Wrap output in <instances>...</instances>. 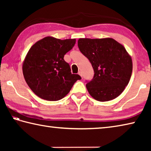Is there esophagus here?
<instances>
[{"label": "esophagus", "instance_id": "obj_1", "mask_svg": "<svg viewBox=\"0 0 151 151\" xmlns=\"http://www.w3.org/2000/svg\"><path fill=\"white\" fill-rule=\"evenodd\" d=\"M78 75H80V76H81V77H83V73H82L81 71H79V72H78Z\"/></svg>", "mask_w": 151, "mask_h": 151}]
</instances>
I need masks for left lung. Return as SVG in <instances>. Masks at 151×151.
<instances>
[{
	"label": "left lung",
	"mask_w": 151,
	"mask_h": 151,
	"mask_svg": "<svg viewBox=\"0 0 151 151\" xmlns=\"http://www.w3.org/2000/svg\"><path fill=\"white\" fill-rule=\"evenodd\" d=\"M78 47L90 61L94 75L86 86L96 101L116 98L129 84L132 71L131 55L112 38L79 39Z\"/></svg>",
	"instance_id": "8db88e82"
}]
</instances>
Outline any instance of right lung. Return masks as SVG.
Returning <instances> with one entry per match:
<instances>
[{
	"label": "right lung",
	"mask_w": 151,
	"mask_h": 151,
	"mask_svg": "<svg viewBox=\"0 0 151 151\" xmlns=\"http://www.w3.org/2000/svg\"><path fill=\"white\" fill-rule=\"evenodd\" d=\"M75 42V39L47 37L30 47L22 63V73L36 95L47 101L60 100L81 79L78 75L71 73L69 65L64 60Z\"/></svg>",
	"instance_id": "add662e5"
}]
</instances>
